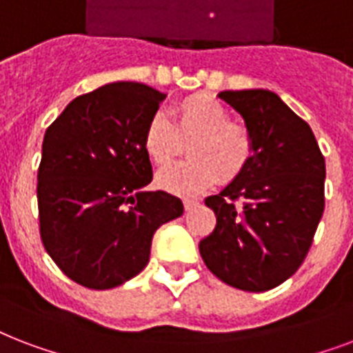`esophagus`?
<instances>
[{
  "label": "esophagus",
  "mask_w": 353,
  "mask_h": 353,
  "mask_svg": "<svg viewBox=\"0 0 353 353\" xmlns=\"http://www.w3.org/2000/svg\"><path fill=\"white\" fill-rule=\"evenodd\" d=\"M199 204V201L196 199H184V208L185 210H193V208Z\"/></svg>",
  "instance_id": "esophagus-1"
}]
</instances>
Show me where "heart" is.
I'll use <instances>...</instances> for the list:
<instances>
[{
	"instance_id": "1",
	"label": "heart",
	"mask_w": 353,
	"mask_h": 353,
	"mask_svg": "<svg viewBox=\"0 0 353 353\" xmlns=\"http://www.w3.org/2000/svg\"><path fill=\"white\" fill-rule=\"evenodd\" d=\"M174 123L157 112L143 128L141 143L147 157L165 165L188 145V162L173 163L158 173V184L176 195H196L219 182H232L245 173L256 152L247 125L230 119V110L210 94H193L173 108Z\"/></svg>"
}]
</instances>
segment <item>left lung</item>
I'll return each instance as SVG.
<instances>
[{"instance_id":"obj_1","label":"left lung","mask_w":353,"mask_h":353,"mask_svg":"<svg viewBox=\"0 0 353 353\" xmlns=\"http://www.w3.org/2000/svg\"><path fill=\"white\" fill-rule=\"evenodd\" d=\"M219 97L243 116L256 152L241 176L204 201L217 225L199 250L221 281L261 293L304 263L324 214L326 163L310 125L274 92L228 90Z\"/></svg>"}]
</instances>
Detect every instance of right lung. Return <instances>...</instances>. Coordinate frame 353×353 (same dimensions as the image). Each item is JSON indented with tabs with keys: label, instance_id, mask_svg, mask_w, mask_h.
Returning a JSON list of instances; mask_svg holds the SVG:
<instances>
[{
	"label": "right lung",
	"instance_id": "1",
	"mask_svg": "<svg viewBox=\"0 0 353 353\" xmlns=\"http://www.w3.org/2000/svg\"><path fill=\"white\" fill-rule=\"evenodd\" d=\"M165 94L112 83L79 95L46 130L38 168L40 237L79 285L112 289L149 263L154 232L184 214L152 180L141 136Z\"/></svg>",
	"mask_w": 353,
	"mask_h": 353
}]
</instances>
